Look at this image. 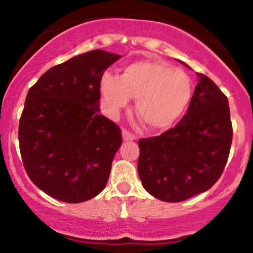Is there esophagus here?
Returning <instances> with one entry per match:
<instances>
[{
	"instance_id": "34e87169",
	"label": "esophagus",
	"mask_w": 253,
	"mask_h": 253,
	"mask_svg": "<svg viewBox=\"0 0 253 253\" xmlns=\"http://www.w3.org/2000/svg\"><path fill=\"white\" fill-rule=\"evenodd\" d=\"M123 139L125 141H127V140H134L135 139V135L133 134V133H130V132H128V130L127 129H123Z\"/></svg>"
}]
</instances>
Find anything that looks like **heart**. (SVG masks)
Instances as JSON below:
<instances>
[{
	"instance_id": "obj_1",
	"label": "heart",
	"mask_w": 253,
	"mask_h": 253,
	"mask_svg": "<svg viewBox=\"0 0 253 253\" xmlns=\"http://www.w3.org/2000/svg\"><path fill=\"white\" fill-rule=\"evenodd\" d=\"M103 107L110 117L135 98V112L151 129L170 128L187 112L193 98V82L187 72L158 60L127 65L120 76L104 72L100 80Z\"/></svg>"
}]
</instances>
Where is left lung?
Segmentation results:
<instances>
[{"instance_id": "obj_1", "label": "left lung", "mask_w": 253, "mask_h": 253, "mask_svg": "<svg viewBox=\"0 0 253 253\" xmlns=\"http://www.w3.org/2000/svg\"><path fill=\"white\" fill-rule=\"evenodd\" d=\"M197 76L181 121L161 135L138 141L141 183L165 202L184 201L213 187L229 156L233 129L227 97L210 77Z\"/></svg>"}]
</instances>
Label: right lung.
<instances>
[{"label":"right lung","mask_w":253,"mask_h":253,"mask_svg":"<svg viewBox=\"0 0 253 253\" xmlns=\"http://www.w3.org/2000/svg\"><path fill=\"white\" fill-rule=\"evenodd\" d=\"M119 58L89 51L51 68L28 90L19 123L20 153L31 181L53 199L84 202L106 187L123 135L98 114V85Z\"/></svg>","instance_id":"1"}]
</instances>
